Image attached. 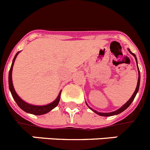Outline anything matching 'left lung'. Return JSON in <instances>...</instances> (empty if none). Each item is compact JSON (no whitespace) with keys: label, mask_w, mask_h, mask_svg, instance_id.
Here are the masks:
<instances>
[{"label":"left lung","mask_w":150,"mask_h":150,"mask_svg":"<svg viewBox=\"0 0 150 150\" xmlns=\"http://www.w3.org/2000/svg\"><path fill=\"white\" fill-rule=\"evenodd\" d=\"M129 51L130 53H131L132 54L133 56H134V58H135L136 62H137V58H136L135 55H134V53H132V52L130 51L129 49ZM137 65H138V64H137ZM140 79H141V76H140V71H139V68H138V84H137V87H136V89H135V91H134V94H132V96L131 98H130L128 102L126 103V104H124V105H123V106L121 107V108H119V109L117 110V111H115V112H109V113H102V112H97V111H94V110H93V109H92V108H91L90 107H89V108H90L91 109L92 111H93V112H95L96 114H97V115H100V116L108 117V116H112V115H118V114L121 113L122 112H123V111H124L125 109H126V108H128V107L130 105H131V103H132L133 100H134V97H135L136 94H137V93H138V89H139V86H140Z\"/></svg>","instance_id":"left-lung-1"}]
</instances>
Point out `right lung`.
I'll use <instances>...</instances> for the list:
<instances>
[{"label": "right lung", "instance_id": "add662e5", "mask_svg": "<svg viewBox=\"0 0 150 150\" xmlns=\"http://www.w3.org/2000/svg\"><path fill=\"white\" fill-rule=\"evenodd\" d=\"M19 52H18L17 53L15 56L14 59H13V61H12V66H11L10 70H9V90L11 91V94H12V97L15 100V101L16 102V103L18 104L19 107L21 108L22 110H24V112H27V113L33 114V115H44V114H46L47 112H49L50 110H52L53 108H54L56 105H58L59 102L60 100V94H61V91H60L58 97L56 98V100H54L52 103L48 104V105H30V104L27 103L24 101L21 100L20 97L18 96V94H16V91H15L14 88H13V85H12V67H13V64H14V62L16 60V57H17V55L18 54Z\"/></svg>", "mask_w": 150, "mask_h": 150}]
</instances>
